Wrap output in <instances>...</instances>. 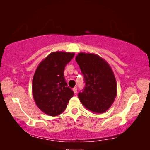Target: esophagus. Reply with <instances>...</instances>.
<instances>
[{"instance_id":"34e87169","label":"esophagus","mask_w":150,"mask_h":150,"mask_svg":"<svg viewBox=\"0 0 150 150\" xmlns=\"http://www.w3.org/2000/svg\"><path fill=\"white\" fill-rule=\"evenodd\" d=\"M72 90H73V91H74V93H77V87H74L73 89H72Z\"/></svg>"}]
</instances>
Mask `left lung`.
I'll use <instances>...</instances> for the list:
<instances>
[{"label": "left lung", "mask_w": 150, "mask_h": 150, "mask_svg": "<svg viewBox=\"0 0 150 150\" xmlns=\"http://www.w3.org/2000/svg\"><path fill=\"white\" fill-rule=\"evenodd\" d=\"M85 86L78 97L83 105L93 112L103 113L117 96V83L111 67L97 54L79 53L76 57Z\"/></svg>", "instance_id": "left-lung-1"}]
</instances>
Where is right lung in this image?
I'll list each match as a JSON object with an SVG mask.
<instances>
[{"instance_id": "add662e5", "label": "right lung", "mask_w": 150, "mask_h": 150, "mask_svg": "<svg viewBox=\"0 0 150 150\" xmlns=\"http://www.w3.org/2000/svg\"><path fill=\"white\" fill-rule=\"evenodd\" d=\"M74 53L53 52L37 68L33 79V96L38 108L50 116H57L67 107L74 92L65 82V67Z\"/></svg>"}]
</instances>
